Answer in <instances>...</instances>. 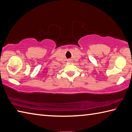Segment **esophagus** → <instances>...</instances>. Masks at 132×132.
<instances>
[{
	"label": "esophagus",
	"instance_id": "esophagus-1",
	"mask_svg": "<svg viewBox=\"0 0 132 132\" xmlns=\"http://www.w3.org/2000/svg\"><path fill=\"white\" fill-rule=\"evenodd\" d=\"M68 62H72V61H71V59H69V60H68Z\"/></svg>",
	"mask_w": 132,
	"mask_h": 132
}]
</instances>
